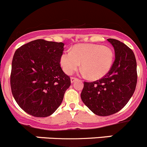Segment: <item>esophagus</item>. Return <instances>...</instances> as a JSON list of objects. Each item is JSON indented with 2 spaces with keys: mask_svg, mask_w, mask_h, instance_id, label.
Returning a JSON list of instances; mask_svg holds the SVG:
<instances>
[{
  "mask_svg": "<svg viewBox=\"0 0 147 147\" xmlns=\"http://www.w3.org/2000/svg\"><path fill=\"white\" fill-rule=\"evenodd\" d=\"M71 82H75V81H76V80H78V78H73V77H72V78H71Z\"/></svg>",
  "mask_w": 147,
  "mask_h": 147,
  "instance_id": "1",
  "label": "esophagus"
}]
</instances>
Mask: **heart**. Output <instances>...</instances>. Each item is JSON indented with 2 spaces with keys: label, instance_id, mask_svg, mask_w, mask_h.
<instances>
[{
  "label": "heart",
  "instance_id": "obj_1",
  "mask_svg": "<svg viewBox=\"0 0 147 147\" xmlns=\"http://www.w3.org/2000/svg\"><path fill=\"white\" fill-rule=\"evenodd\" d=\"M115 60L113 49L98 44H77L71 51H65L60 57L63 71L71 75L82 63L84 73L92 80L104 78L110 71Z\"/></svg>",
  "mask_w": 147,
  "mask_h": 147
}]
</instances>
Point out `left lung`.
Instances as JSON below:
<instances>
[{
    "label": "left lung",
    "instance_id": "8db88e82",
    "mask_svg": "<svg viewBox=\"0 0 147 147\" xmlns=\"http://www.w3.org/2000/svg\"><path fill=\"white\" fill-rule=\"evenodd\" d=\"M107 40L115 49V60L110 71L94 82H84L81 99L95 115L109 116L121 110L135 91L137 61L132 50L116 39Z\"/></svg>",
    "mask_w": 147,
    "mask_h": 147
}]
</instances>
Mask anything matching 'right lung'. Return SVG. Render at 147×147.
Masks as SVG:
<instances>
[{"label": "right lung", "mask_w": 147, "mask_h": 147, "mask_svg": "<svg viewBox=\"0 0 147 147\" xmlns=\"http://www.w3.org/2000/svg\"><path fill=\"white\" fill-rule=\"evenodd\" d=\"M65 44L32 40L15 52L10 87L15 100L26 113L45 117L63 102L71 81L60 67Z\"/></svg>", "instance_id": "obj_1"}]
</instances>
